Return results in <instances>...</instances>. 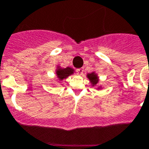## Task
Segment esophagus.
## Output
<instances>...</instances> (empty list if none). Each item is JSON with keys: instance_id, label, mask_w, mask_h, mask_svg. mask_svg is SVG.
Listing matches in <instances>:
<instances>
[{"instance_id": "34e87169", "label": "esophagus", "mask_w": 149, "mask_h": 149, "mask_svg": "<svg viewBox=\"0 0 149 149\" xmlns=\"http://www.w3.org/2000/svg\"><path fill=\"white\" fill-rule=\"evenodd\" d=\"M77 73L79 75H82L83 74V72H84V69L83 68H78L77 70Z\"/></svg>"}]
</instances>
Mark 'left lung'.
Returning a JSON list of instances; mask_svg holds the SVG:
<instances>
[{"mask_svg":"<svg viewBox=\"0 0 149 149\" xmlns=\"http://www.w3.org/2000/svg\"><path fill=\"white\" fill-rule=\"evenodd\" d=\"M87 78L89 80V81L91 83V85H92L93 87H94V86H96L97 85V83L99 81V77L97 76V74L96 73V72H89V73H87ZM97 89H102V85H100V86H97L96 88Z\"/></svg>","mask_w":149,"mask_h":149,"instance_id":"8db88e82","label":"left lung"}]
</instances>
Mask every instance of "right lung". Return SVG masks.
<instances>
[{"mask_svg": "<svg viewBox=\"0 0 149 149\" xmlns=\"http://www.w3.org/2000/svg\"><path fill=\"white\" fill-rule=\"evenodd\" d=\"M74 69L72 68L67 67L62 68L60 65H57L56 69V75L60 81H62L63 80L68 78L69 76H71L74 73Z\"/></svg>", "mask_w": 149, "mask_h": 149, "instance_id": "obj_1", "label": "right lung"}]
</instances>
